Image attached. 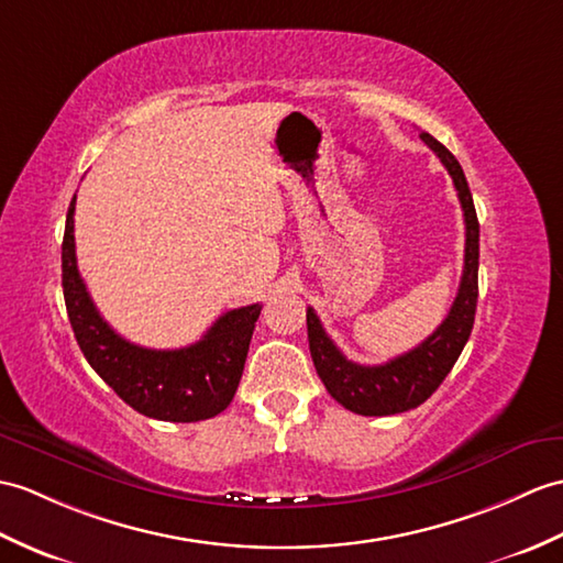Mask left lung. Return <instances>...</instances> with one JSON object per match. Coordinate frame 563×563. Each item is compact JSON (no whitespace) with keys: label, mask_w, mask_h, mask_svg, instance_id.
I'll return each instance as SVG.
<instances>
[{"label":"left lung","mask_w":563,"mask_h":563,"mask_svg":"<svg viewBox=\"0 0 563 563\" xmlns=\"http://www.w3.org/2000/svg\"><path fill=\"white\" fill-rule=\"evenodd\" d=\"M427 146L449 169L453 187L459 191L463 218H465V264L459 295H455L449 317L415 350L388 360L386 364L350 362L323 331V325L311 307L307 309V335L313 367L325 390L343 405V408L364 415L384 417L412 410L422 405L441 386L443 378L453 369L455 360L467 343L475 323L477 309V268H479V222L475 213L473 194L455 155L434 136L420 134Z\"/></svg>","instance_id":"1"}]
</instances>
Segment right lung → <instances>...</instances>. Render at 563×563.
Instances as JSON below:
<instances>
[{"label": "right lung", "instance_id": "obj_1", "mask_svg": "<svg viewBox=\"0 0 563 563\" xmlns=\"http://www.w3.org/2000/svg\"><path fill=\"white\" fill-rule=\"evenodd\" d=\"M74 208L62 242V287L76 343L98 376L141 415L163 422H199L230 405L240 386L261 305L225 311L199 343L151 350L124 341L100 317L76 266Z\"/></svg>", "mask_w": 563, "mask_h": 563}]
</instances>
